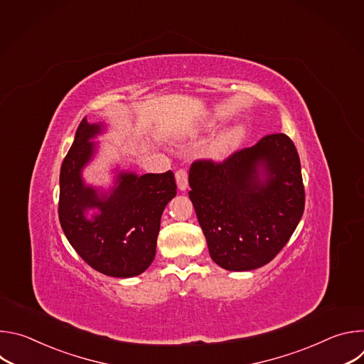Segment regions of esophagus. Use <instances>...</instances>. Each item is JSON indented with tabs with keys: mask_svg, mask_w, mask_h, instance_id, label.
Here are the masks:
<instances>
[{
	"mask_svg": "<svg viewBox=\"0 0 364 364\" xmlns=\"http://www.w3.org/2000/svg\"><path fill=\"white\" fill-rule=\"evenodd\" d=\"M176 181H177V186L181 191L187 188V186H188V173H187L186 168H180V170L176 171Z\"/></svg>",
	"mask_w": 364,
	"mask_h": 364,
	"instance_id": "esophagus-1",
	"label": "esophagus"
}]
</instances>
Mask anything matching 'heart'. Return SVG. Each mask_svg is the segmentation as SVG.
I'll list each match as a JSON object with an SVG mask.
<instances>
[{"label": "heart", "mask_w": 364, "mask_h": 364, "mask_svg": "<svg viewBox=\"0 0 364 364\" xmlns=\"http://www.w3.org/2000/svg\"><path fill=\"white\" fill-rule=\"evenodd\" d=\"M243 138L242 128H233L222 132L209 146V155L215 159H225L230 152H233Z\"/></svg>", "instance_id": "b5f03b06"}]
</instances>
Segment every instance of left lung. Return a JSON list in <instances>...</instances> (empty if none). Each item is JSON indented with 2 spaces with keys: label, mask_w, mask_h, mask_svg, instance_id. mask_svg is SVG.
Instances as JSON below:
<instances>
[{
  "label": "left lung",
  "mask_w": 364,
  "mask_h": 364,
  "mask_svg": "<svg viewBox=\"0 0 364 364\" xmlns=\"http://www.w3.org/2000/svg\"><path fill=\"white\" fill-rule=\"evenodd\" d=\"M188 183L210 256L228 271L271 262L304 213L301 163L285 134L265 135L220 163L196 160Z\"/></svg>",
  "instance_id": "left-lung-1"
}]
</instances>
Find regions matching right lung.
I'll return each instance as SVG.
<instances>
[{"label":"right lung","instance_id":"right-lung-1","mask_svg":"<svg viewBox=\"0 0 364 364\" xmlns=\"http://www.w3.org/2000/svg\"><path fill=\"white\" fill-rule=\"evenodd\" d=\"M102 124L86 118L77 127L75 141L60 168L59 220L62 229L83 261L95 271L115 278L142 274L154 261L161 215L177 194L173 171L163 174L119 173L118 186L97 194L82 180V168L90 161ZM87 208H97L90 221Z\"/></svg>","mask_w":364,"mask_h":364}]
</instances>
